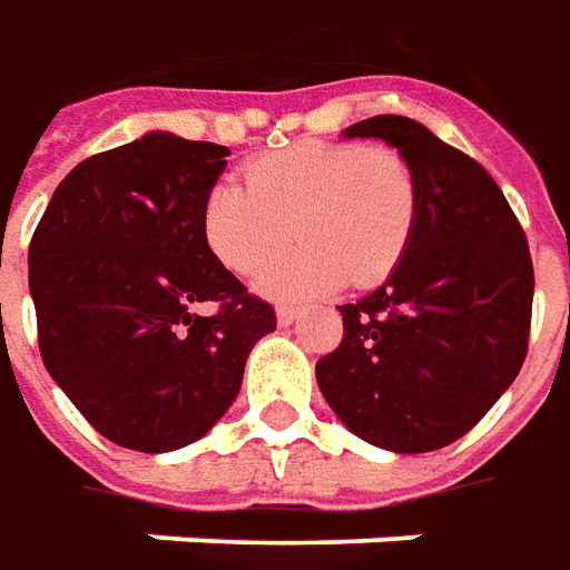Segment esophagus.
I'll return each instance as SVG.
<instances>
[{"label":"esophagus","instance_id":"1","mask_svg":"<svg viewBox=\"0 0 570 570\" xmlns=\"http://www.w3.org/2000/svg\"><path fill=\"white\" fill-rule=\"evenodd\" d=\"M296 318H299V305H296V303H281V305H277V322L293 324Z\"/></svg>","mask_w":570,"mask_h":570}]
</instances>
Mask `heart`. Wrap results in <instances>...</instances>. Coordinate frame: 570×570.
Here are the masks:
<instances>
[{
    "instance_id": "b5f03b06",
    "label": "heart",
    "mask_w": 570,
    "mask_h": 570,
    "mask_svg": "<svg viewBox=\"0 0 570 570\" xmlns=\"http://www.w3.org/2000/svg\"><path fill=\"white\" fill-rule=\"evenodd\" d=\"M420 186L406 157L353 141H296L246 164V186L210 188L205 233L226 267L255 277L299 236L303 246L271 271V293H312L341 281L372 286L410 246Z\"/></svg>"
}]
</instances>
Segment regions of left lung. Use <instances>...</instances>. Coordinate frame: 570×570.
Masks as SVG:
<instances>
[{
	"instance_id": "obj_1",
	"label": "left lung",
	"mask_w": 570,
	"mask_h": 570,
	"mask_svg": "<svg viewBox=\"0 0 570 570\" xmlns=\"http://www.w3.org/2000/svg\"><path fill=\"white\" fill-rule=\"evenodd\" d=\"M346 138H382L416 173L420 214L401 265L341 305L344 341L315 365L331 410L363 442L422 454L463 439L518 379L530 346L533 258L499 183L406 116Z\"/></svg>"
}]
</instances>
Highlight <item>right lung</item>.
Listing matches in <instances>:
<instances>
[{"label": "right lung", "instance_id": "1", "mask_svg": "<svg viewBox=\"0 0 570 570\" xmlns=\"http://www.w3.org/2000/svg\"><path fill=\"white\" fill-rule=\"evenodd\" d=\"M224 145L150 131L94 154L52 191L28 252L37 344L56 384L109 442L160 454L236 401L274 305L220 265L205 205ZM215 303L214 316L194 305Z\"/></svg>", "mask_w": 570, "mask_h": 570}]
</instances>
